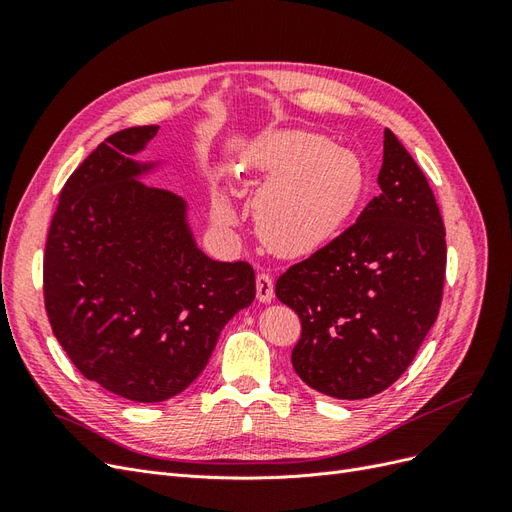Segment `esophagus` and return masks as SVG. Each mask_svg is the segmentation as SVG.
Returning <instances> with one entry per match:
<instances>
[{
	"label": "esophagus",
	"mask_w": 512,
	"mask_h": 512,
	"mask_svg": "<svg viewBox=\"0 0 512 512\" xmlns=\"http://www.w3.org/2000/svg\"><path fill=\"white\" fill-rule=\"evenodd\" d=\"M256 297L260 303H271L275 297V288H273V280L269 273H258L256 277Z\"/></svg>",
	"instance_id": "obj_1"
}]
</instances>
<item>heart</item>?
<instances>
[{
	"label": "heart",
	"instance_id": "obj_1",
	"mask_svg": "<svg viewBox=\"0 0 512 512\" xmlns=\"http://www.w3.org/2000/svg\"><path fill=\"white\" fill-rule=\"evenodd\" d=\"M245 164L267 181L254 203L256 226L280 254H309L331 243L363 198L361 158L314 132L262 136L247 151ZM213 215L220 224L235 222L222 194L213 200Z\"/></svg>",
	"mask_w": 512,
	"mask_h": 512
}]
</instances>
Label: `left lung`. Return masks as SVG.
<instances>
[{
    "label": "left lung",
    "instance_id": "1",
    "mask_svg": "<svg viewBox=\"0 0 512 512\" xmlns=\"http://www.w3.org/2000/svg\"><path fill=\"white\" fill-rule=\"evenodd\" d=\"M380 194L348 230L275 284L301 318L297 376L337 399L378 395L404 374L438 318L446 232L423 170L384 130Z\"/></svg>",
    "mask_w": 512,
    "mask_h": 512
}]
</instances>
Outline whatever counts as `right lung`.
Returning a JSON list of instances; mask_svg holds the SVG:
<instances>
[{
  "label": "right lung",
  "instance_id": "obj_1",
  "mask_svg": "<svg viewBox=\"0 0 512 512\" xmlns=\"http://www.w3.org/2000/svg\"><path fill=\"white\" fill-rule=\"evenodd\" d=\"M158 126L108 136L59 196L44 252V305L61 348L102 389L141 404L200 376L228 320L256 297L247 262L200 250L188 203L149 188L138 160Z\"/></svg>",
  "mask_w": 512,
  "mask_h": 512
}]
</instances>
